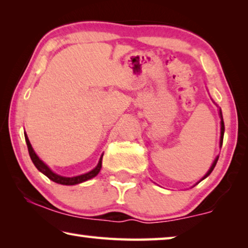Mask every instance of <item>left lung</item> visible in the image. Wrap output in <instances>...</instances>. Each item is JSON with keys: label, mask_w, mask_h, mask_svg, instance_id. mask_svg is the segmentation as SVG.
I'll use <instances>...</instances> for the list:
<instances>
[{"label": "left lung", "mask_w": 248, "mask_h": 248, "mask_svg": "<svg viewBox=\"0 0 248 248\" xmlns=\"http://www.w3.org/2000/svg\"><path fill=\"white\" fill-rule=\"evenodd\" d=\"M217 105V104H216ZM219 116H220V119H221V136H220V148L222 146V143H223V136H224V121H223V116H222V111H221V108H219ZM217 159H219V156H217L216 158H215V161H213V163H212V165H211V167H210L209 169V170L207 171V174H205L202 178H201L198 183H200L201 180H203L204 178H207L208 176L211 174V171L213 170V169H215L216 167V165H217ZM197 183V184H198ZM196 184V185H197Z\"/></svg>", "instance_id": "1"}]
</instances>
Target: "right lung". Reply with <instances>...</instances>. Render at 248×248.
Here are the masks:
<instances>
[{
	"label": "right lung",
	"mask_w": 248,
	"mask_h": 248,
	"mask_svg": "<svg viewBox=\"0 0 248 248\" xmlns=\"http://www.w3.org/2000/svg\"><path fill=\"white\" fill-rule=\"evenodd\" d=\"M25 140H26V143H27V148H28V152H29V156H31V161L33 163V165L36 166V169L38 170L39 171H41L44 175L47 176V177L52 180V182L57 183V184H61V185H66V186H72V185H78V184H81L83 182H86V180L92 179L93 177H95L96 175H97L100 169H102V161H103V155L100 156L99 161H98V164L96 165L95 169H93L90 171H87L85 174H82V175H78V176H73V177H65V176H61V175H58L52 171L51 170L49 169L47 164H45V163L41 161V159L38 157V155L36 154L35 151H33L32 146L31 144V142H29V139L27 137V134L25 133Z\"/></svg>",
	"instance_id": "right-lung-1"
}]
</instances>
